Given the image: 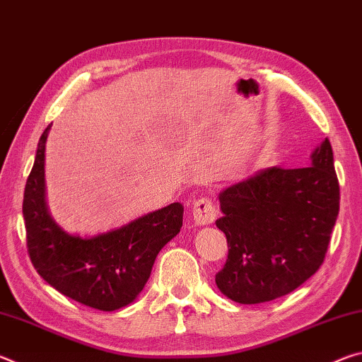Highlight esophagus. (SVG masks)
<instances>
[{
	"instance_id": "1",
	"label": "esophagus",
	"mask_w": 362,
	"mask_h": 362,
	"mask_svg": "<svg viewBox=\"0 0 362 362\" xmlns=\"http://www.w3.org/2000/svg\"><path fill=\"white\" fill-rule=\"evenodd\" d=\"M193 222L198 226L211 225L216 220L217 211L209 198H201L193 204Z\"/></svg>"
}]
</instances>
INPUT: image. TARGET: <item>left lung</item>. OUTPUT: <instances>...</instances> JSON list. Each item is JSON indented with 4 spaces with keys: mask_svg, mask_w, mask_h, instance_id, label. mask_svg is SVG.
Returning <instances> with one entry per match:
<instances>
[{
    "mask_svg": "<svg viewBox=\"0 0 362 362\" xmlns=\"http://www.w3.org/2000/svg\"><path fill=\"white\" fill-rule=\"evenodd\" d=\"M216 220L228 259L216 274L236 303L269 302L297 289L320 269L339 216L340 188L327 139L302 169L263 168L218 193Z\"/></svg>",
    "mask_w": 362,
    "mask_h": 362,
    "instance_id": "8db88e82",
    "label": "left lung"
}]
</instances>
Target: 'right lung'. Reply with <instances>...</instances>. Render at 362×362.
Segmentation results:
<instances>
[{"label": "right lung", "instance_id": "1", "mask_svg": "<svg viewBox=\"0 0 362 362\" xmlns=\"http://www.w3.org/2000/svg\"><path fill=\"white\" fill-rule=\"evenodd\" d=\"M49 131L51 126L40 139L23 193L30 260L64 296L100 311L124 308L144 291L159 250L179 235L183 206L173 203L93 236L69 233L52 218L46 201Z\"/></svg>", "mask_w": 362, "mask_h": 362}]
</instances>
